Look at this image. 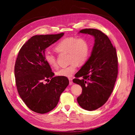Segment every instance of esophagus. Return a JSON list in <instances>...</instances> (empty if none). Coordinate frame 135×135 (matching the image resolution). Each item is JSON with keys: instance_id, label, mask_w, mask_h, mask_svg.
<instances>
[{"instance_id": "1", "label": "esophagus", "mask_w": 135, "mask_h": 135, "mask_svg": "<svg viewBox=\"0 0 135 135\" xmlns=\"http://www.w3.org/2000/svg\"><path fill=\"white\" fill-rule=\"evenodd\" d=\"M69 84L71 85L73 84V79L71 78H69Z\"/></svg>"}]
</instances>
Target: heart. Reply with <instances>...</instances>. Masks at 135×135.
Here are the masks:
<instances>
[{"label":"heart","instance_id":"heart-1","mask_svg":"<svg viewBox=\"0 0 135 135\" xmlns=\"http://www.w3.org/2000/svg\"><path fill=\"white\" fill-rule=\"evenodd\" d=\"M55 50L59 54H68V59L70 64L67 67L61 68L56 72L60 76L71 77L76 70L78 65H83L89 55V45L84 38L69 37L61 40L55 47ZM44 60L52 67L57 66L56 57L50 52L44 54Z\"/></svg>","mask_w":135,"mask_h":135}]
</instances>
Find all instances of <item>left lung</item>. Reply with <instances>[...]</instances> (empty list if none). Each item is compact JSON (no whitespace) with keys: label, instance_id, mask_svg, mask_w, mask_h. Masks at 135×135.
Returning a JSON list of instances; mask_svg holds the SVG:
<instances>
[{"label":"left lung","instance_id":"left-lung-1","mask_svg":"<svg viewBox=\"0 0 135 135\" xmlns=\"http://www.w3.org/2000/svg\"><path fill=\"white\" fill-rule=\"evenodd\" d=\"M79 33L93 36L95 43L91 56L73 81L82 88L77 98L80 107L93 111L105 104L113 91L118 75L117 52L108 36L100 30L85 28Z\"/></svg>","mask_w":135,"mask_h":135}]
</instances>
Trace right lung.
<instances>
[{
    "label": "right lung",
    "instance_id": "1",
    "mask_svg": "<svg viewBox=\"0 0 135 135\" xmlns=\"http://www.w3.org/2000/svg\"><path fill=\"white\" fill-rule=\"evenodd\" d=\"M64 35L63 32L36 35L28 39L18 52L15 66L17 91L27 107L35 113L44 114L54 109L69 84L67 77H54L55 74L44 58L46 49ZM47 80L49 83L44 84Z\"/></svg>",
    "mask_w": 135,
    "mask_h": 135
}]
</instances>
